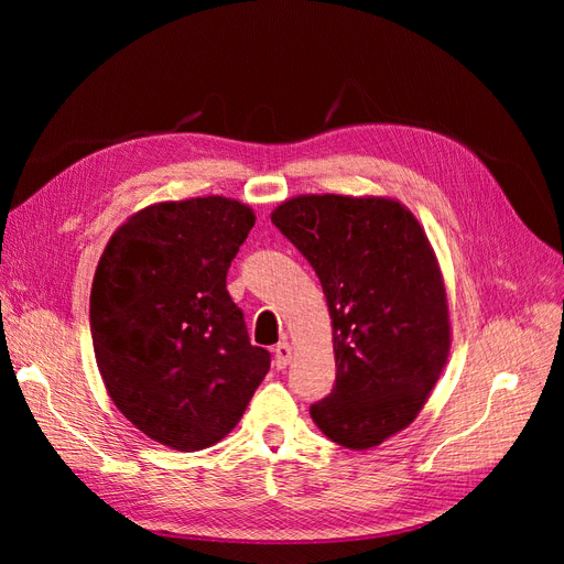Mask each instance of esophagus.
I'll use <instances>...</instances> for the list:
<instances>
[{
    "mask_svg": "<svg viewBox=\"0 0 564 564\" xmlns=\"http://www.w3.org/2000/svg\"><path fill=\"white\" fill-rule=\"evenodd\" d=\"M292 355H294L292 344H289V340H282V344L275 346V367L286 369V365L292 362Z\"/></svg>",
    "mask_w": 564,
    "mask_h": 564,
    "instance_id": "esophagus-1",
    "label": "esophagus"
}]
</instances>
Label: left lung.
I'll list each match as a JSON object with an SVG mask.
<instances>
[{"label": "left lung", "mask_w": 564, "mask_h": 564, "mask_svg": "<svg viewBox=\"0 0 564 564\" xmlns=\"http://www.w3.org/2000/svg\"><path fill=\"white\" fill-rule=\"evenodd\" d=\"M270 220L315 268L332 317L336 386L311 416L340 447H379L419 416L449 357L429 237L400 199L379 195H296Z\"/></svg>", "instance_id": "obj_1"}]
</instances>
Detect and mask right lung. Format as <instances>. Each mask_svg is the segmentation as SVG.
<instances>
[{
  "label": "right lung",
  "mask_w": 564,
  "mask_h": 564,
  "mask_svg": "<svg viewBox=\"0 0 564 564\" xmlns=\"http://www.w3.org/2000/svg\"><path fill=\"white\" fill-rule=\"evenodd\" d=\"M256 224L224 197L155 202L108 240L91 286V338L115 406L164 447L199 452L240 423L270 369L226 275Z\"/></svg>",
  "instance_id": "right-lung-1"
}]
</instances>
